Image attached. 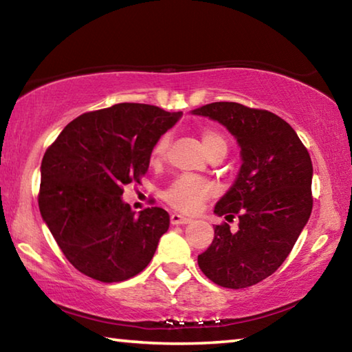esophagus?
<instances>
[{
	"mask_svg": "<svg viewBox=\"0 0 352 352\" xmlns=\"http://www.w3.org/2000/svg\"><path fill=\"white\" fill-rule=\"evenodd\" d=\"M190 219L186 216H182V214H170V223L172 225H184V223H189Z\"/></svg>",
	"mask_w": 352,
	"mask_h": 352,
	"instance_id": "obj_1",
	"label": "esophagus"
}]
</instances>
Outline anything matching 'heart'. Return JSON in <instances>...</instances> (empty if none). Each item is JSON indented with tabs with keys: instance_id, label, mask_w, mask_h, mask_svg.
<instances>
[{
	"instance_id": "1",
	"label": "heart",
	"mask_w": 352,
	"mask_h": 352,
	"mask_svg": "<svg viewBox=\"0 0 352 352\" xmlns=\"http://www.w3.org/2000/svg\"><path fill=\"white\" fill-rule=\"evenodd\" d=\"M201 142L208 153L211 157L214 153H225L228 151V141L225 136L217 132V130L206 129L201 132ZM169 146L168 136H162L155 144L152 151V158L162 160L164 157L166 151ZM216 192L212 184L201 178L192 177V175H183L178 177L174 183H170L168 188L163 190V199L168 205L175 208L178 211L184 212H195L199 208L204 205V201L211 197Z\"/></svg>"
}]
</instances>
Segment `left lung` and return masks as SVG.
Wrapping results in <instances>:
<instances>
[{
    "mask_svg": "<svg viewBox=\"0 0 352 352\" xmlns=\"http://www.w3.org/2000/svg\"><path fill=\"white\" fill-rule=\"evenodd\" d=\"M222 124L241 147V169L214 212L239 219L214 228L199 254V267L212 283L250 287L275 273L294 248L312 212V162L287 122L267 110L237 102H212L192 110Z\"/></svg>",
    "mask_w": 352,
    "mask_h": 352,
    "instance_id": "8db88e82",
    "label": "left lung"
}]
</instances>
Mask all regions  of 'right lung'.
Here are the masks:
<instances>
[{
    "label": "right lung",
    "instance_id": "add662e5",
    "mask_svg": "<svg viewBox=\"0 0 352 352\" xmlns=\"http://www.w3.org/2000/svg\"><path fill=\"white\" fill-rule=\"evenodd\" d=\"M182 111L124 102L71 121L41 162L38 208L57 245L83 275L119 283L152 261L169 214L152 206L135 214L124 186L140 183L160 136Z\"/></svg>",
    "mask_w": 352,
    "mask_h": 352
}]
</instances>
